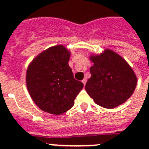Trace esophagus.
<instances>
[{
    "mask_svg": "<svg viewBox=\"0 0 149 149\" xmlns=\"http://www.w3.org/2000/svg\"><path fill=\"white\" fill-rule=\"evenodd\" d=\"M86 79H84L83 80H82V83H83L84 85L85 84H86Z\"/></svg>",
    "mask_w": 149,
    "mask_h": 149,
    "instance_id": "esophagus-1",
    "label": "esophagus"
}]
</instances>
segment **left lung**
<instances>
[{
	"label": "left lung",
	"instance_id": "left-lung-1",
	"mask_svg": "<svg viewBox=\"0 0 149 149\" xmlns=\"http://www.w3.org/2000/svg\"><path fill=\"white\" fill-rule=\"evenodd\" d=\"M89 59L94 65L85 89L95 103L113 108L127 100L136 87L137 77L126 60L110 49Z\"/></svg>",
	"mask_w": 149,
	"mask_h": 149
}]
</instances>
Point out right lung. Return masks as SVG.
<instances>
[{
	"mask_svg": "<svg viewBox=\"0 0 149 149\" xmlns=\"http://www.w3.org/2000/svg\"><path fill=\"white\" fill-rule=\"evenodd\" d=\"M70 55L64 46H54L40 53L27 68V90L36 105L47 113L60 115L70 109L84 86L73 77Z\"/></svg>",
	"mask_w": 149,
	"mask_h": 149,
	"instance_id": "add662e5",
	"label": "right lung"
}]
</instances>
